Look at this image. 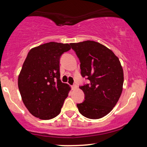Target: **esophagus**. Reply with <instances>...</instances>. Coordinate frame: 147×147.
<instances>
[{
	"label": "esophagus",
	"instance_id": "1",
	"mask_svg": "<svg viewBox=\"0 0 147 147\" xmlns=\"http://www.w3.org/2000/svg\"><path fill=\"white\" fill-rule=\"evenodd\" d=\"M72 89H74V90H75V89H76V88H77V84H74L73 86H72Z\"/></svg>",
	"mask_w": 147,
	"mask_h": 147
}]
</instances>
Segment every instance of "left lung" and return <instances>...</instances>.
I'll list each match as a JSON object with an SVG mask.
<instances>
[{
	"label": "left lung",
	"mask_w": 147,
	"mask_h": 147,
	"mask_svg": "<svg viewBox=\"0 0 147 147\" xmlns=\"http://www.w3.org/2000/svg\"><path fill=\"white\" fill-rule=\"evenodd\" d=\"M80 61L81 74L90 83L80 86L85 100L77 106L89 119H99L113 110L120 97L124 72L120 61L112 50L93 41L70 43Z\"/></svg>",
	"instance_id": "obj_1"
}]
</instances>
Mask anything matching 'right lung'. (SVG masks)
Here are the masks:
<instances>
[{
    "label": "right lung",
    "mask_w": 147,
    "mask_h": 147,
    "mask_svg": "<svg viewBox=\"0 0 147 147\" xmlns=\"http://www.w3.org/2000/svg\"><path fill=\"white\" fill-rule=\"evenodd\" d=\"M70 44L50 42L30 50L18 78L25 107L34 117L50 119L60 113L70 87L60 79L59 60Z\"/></svg>",
    "instance_id": "right-lung-1"
}]
</instances>
